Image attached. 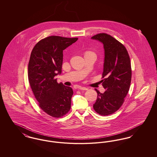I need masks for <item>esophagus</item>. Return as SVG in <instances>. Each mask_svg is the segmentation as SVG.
Returning <instances> with one entry per match:
<instances>
[{"instance_id": "obj_1", "label": "esophagus", "mask_w": 157, "mask_h": 157, "mask_svg": "<svg viewBox=\"0 0 157 157\" xmlns=\"http://www.w3.org/2000/svg\"><path fill=\"white\" fill-rule=\"evenodd\" d=\"M78 89L79 90H88L87 88H86V87H82V86H79V87L78 88Z\"/></svg>"}]
</instances>
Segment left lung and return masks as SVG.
Returning a JSON list of instances; mask_svg holds the SVG:
<instances>
[{
  "instance_id": "left-lung-1",
  "label": "left lung",
  "mask_w": 157,
  "mask_h": 157,
  "mask_svg": "<svg viewBox=\"0 0 157 157\" xmlns=\"http://www.w3.org/2000/svg\"><path fill=\"white\" fill-rule=\"evenodd\" d=\"M104 45V63L102 81L106 90L101 93L95 89L97 99L93 105L101 115H108L116 112L124 102L131 81V67L125 47L117 39L106 33H99L91 37Z\"/></svg>"
}]
</instances>
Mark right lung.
<instances>
[{"instance_id": "1", "label": "right lung", "mask_w": 157, "mask_h": 157, "mask_svg": "<svg viewBox=\"0 0 157 157\" xmlns=\"http://www.w3.org/2000/svg\"><path fill=\"white\" fill-rule=\"evenodd\" d=\"M77 37L58 36L38 42L30 54L28 79L40 108L48 115L59 118L71 109L73 90L58 83L55 76L61 74L63 51L75 43Z\"/></svg>"}]
</instances>
